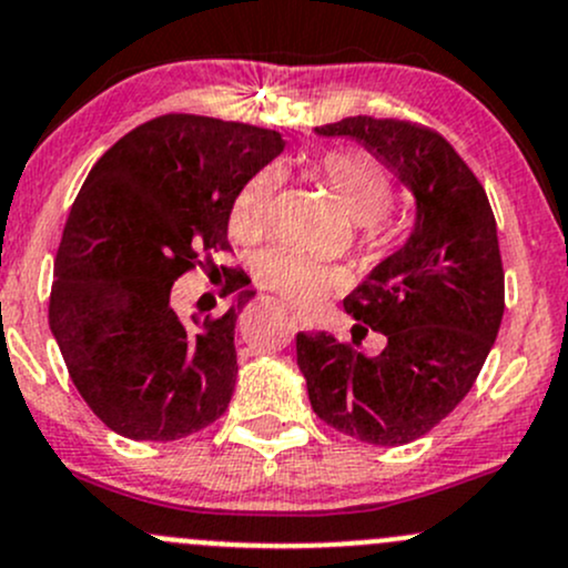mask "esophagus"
<instances>
[{"label": "esophagus", "instance_id": "1", "mask_svg": "<svg viewBox=\"0 0 568 568\" xmlns=\"http://www.w3.org/2000/svg\"><path fill=\"white\" fill-rule=\"evenodd\" d=\"M296 318H300V315H296ZM300 321H302V318H300Z\"/></svg>", "mask_w": 568, "mask_h": 568}]
</instances>
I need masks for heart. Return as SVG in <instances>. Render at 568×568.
Masks as SVG:
<instances>
[{"label":"heart","mask_w":568,"mask_h":568,"mask_svg":"<svg viewBox=\"0 0 568 568\" xmlns=\"http://www.w3.org/2000/svg\"><path fill=\"white\" fill-rule=\"evenodd\" d=\"M318 176L343 209L351 223L364 225L362 244L381 250L386 244L378 220L394 204V182L389 171L375 158L354 149H337L318 163ZM277 176L261 171L239 190L231 209V229L239 239H255L266 229ZM253 274L261 285L300 307H318L337 283V274L321 261L285 247H268L255 258Z\"/></svg>","instance_id":"b5f03b06"}]
</instances>
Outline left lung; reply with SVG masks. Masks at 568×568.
Masks as SVG:
<instances>
[{
	"instance_id": "8db88e82",
	"label": "left lung",
	"mask_w": 568,
	"mask_h": 568,
	"mask_svg": "<svg viewBox=\"0 0 568 568\" xmlns=\"http://www.w3.org/2000/svg\"><path fill=\"white\" fill-rule=\"evenodd\" d=\"M359 141L414 193V231L343 300L354 339L296 334L310 405L326 425L373 446L422 438L457 408L504 318V266L485 187L449 141L399 119L348 116L315 128ZM387 337L378 357L363 334Z\"/></svg>"
}]
</instances>
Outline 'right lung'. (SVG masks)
<instances>
[{"label": "right lung", "mask_w": 568, "mask_h": 568, "mask_svg": "<svg viewBox=\"0 0 568 568\" xmlns=\"http://www.w3.org/2000/svg\"><path fill=\"white\" fill-rule=\"evenodd\" d=\"M283 149L274 130L169 113L130 130L89 171L53 261L48 324L83 403L113 433L176 440L229 408L236 315L255 291L187 326L171 288L231 247L239 190Z\"/></svg>", "instance_id": "1"}]
</instances>
